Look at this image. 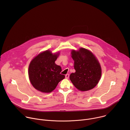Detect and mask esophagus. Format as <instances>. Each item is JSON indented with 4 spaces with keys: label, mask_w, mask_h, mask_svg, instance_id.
<instances>
[{
    "label": "esophagus",
    "mask_w": 130,
    "mask_h": 130,
    "mask_svg": "<svg viewBox=\"0 0 130 130\" xmlns=\"http://www.w3.org/2000/svg\"><path fill=\"white\" fill-rule=\"evenodd\" d=\"M69 78V75L68 73H67V74H66V75H65V78L66 79H68Z\"/></svg>",
    "instance_id": "obj_1"
}]
</instances>
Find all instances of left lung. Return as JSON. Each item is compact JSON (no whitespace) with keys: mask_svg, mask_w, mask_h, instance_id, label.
I'll return each instance as SVG.
<instances>
[{"mask_svg":"<svg viewBox=\"0 0 130 130\" xmlns=\"http://www.w3.org/2000/svg\"><path fill=\"white\" fill-rule=\"evenodd\" d=\"M76 72L70 75V80L77 89L87 91L95 87L101 76V68L95 55L90 51L81 48L79 51L72 50Z\"/></svg>","mask_w":130,"mask_h":130,"instance_id":"obj_1","label":"left lung"}]
</instances>
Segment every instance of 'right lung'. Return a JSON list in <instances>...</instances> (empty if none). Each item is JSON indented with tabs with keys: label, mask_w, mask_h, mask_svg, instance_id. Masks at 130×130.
<instances>
[{
	"label": "right lung",
	"mask_w": 130,
	"mask_h": 130,
	"mask_svg": "<svg viewBox=\"0 0 130 130\" xmlns=\"http://www.w3.org/2000/svg\"><path fill=\"white\" fill-rule=\"evenodd\" d=\"M59 54H53L50 51L46 50L31 61L29 66V77L36 89L43 92H50L65 78V76L60 73L61 66L55 63Z\"/></svg>",
	"instance_id": "add662e5"
}]
</instances>
